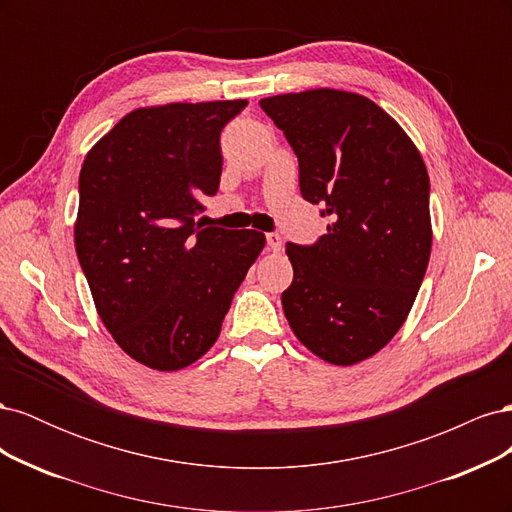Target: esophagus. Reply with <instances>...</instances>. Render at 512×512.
Segmentation results:
<instances>
[{"instance_id":"34e87169","label":"esophagus","mask_w":512,"mask_h":512,"mask_svg":"<svg viewBox=\"0 0 512 512\" xmlns=\"http://www.w3.org/2000/svg\"><path fill=\"white\" fill-rule=\"evenodd\" d=\"M267 245L271 247L273 252H280L282 250V237L277 235V232H269V235H267Z\"/></svg>"}]
</instances>
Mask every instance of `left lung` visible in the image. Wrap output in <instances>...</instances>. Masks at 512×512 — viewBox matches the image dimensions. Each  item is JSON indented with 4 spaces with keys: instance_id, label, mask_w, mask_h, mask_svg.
Wrapping results in <instances>:
<instances>
[{
    "instance_id": "obj_1",
    "label": "left lung",
    "mask_w": 512,
    "mask_h": 512,
    "mask_svg": "<svg viewBox=\"0 0 512 512\" xmlns=\"http://www.w3.org/2000/svg\"><path fill=\"white\" fill-rule=\"evenodd\" d=\"M260 108L297 153L303 198L331 218L314 245L286 243L284 314L322 361L361 363L401 329L427 271L425 162L389 113L350 91L309 89Z\"/></svg>"
}]
</instances>
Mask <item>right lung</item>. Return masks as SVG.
I'll return each instance as SVG.
<instances>
[{
	"mask_svg": "<svg viewBox=\"0 0 512 512\" xmlns=\"http://www.w3.org/2000/svg\"><path fill=\"white\" fill-rule=\"evenodd\" d=\"M247 100L136 108L85 156L76 256L119 348L158 371L198 361L265 247L258 230L203 228L220 134Z\"/></svg>",
	"mask_w": 512,
	"mask_h": 512,
	"instance_id": "obj_1",
	"label": "right lung"
}]
</instances>
